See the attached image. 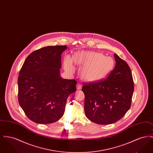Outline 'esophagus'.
Here are the masks:
<instances>
[{
  "label": "esophagus",
  "instance_id": "obj_1",
  "mask_svg": "<svg viewBox=\"0 0 153 153\" xmlns=\"http://www.w3.org/2000/svg\"><path fill=\"white\" fill-rule=\"evenodd\" d=\"M77 90H80L81 89V85L79 83H78L77 84Z\"/></svg>",
  "mask_w": 153,
  "mask_h": 153
}]
</instances>
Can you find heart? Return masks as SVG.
<instances>
[{
	"instance_id": "obj_1",
	"label": "heart",
	"mask_w": 153,
	"mask_h": 153,
	"mask_svg": "<svg viewBox=\"0 0 153 153\" xmlns=\"http://www.w3.org/2000/svg\"><path fill=\"white\" fill-rule=\"evenodd\" d=\"M72 62L82 66L80 70L81 77L89 82H96L105 77L115 65L114 59L105 56L102 53L95 51H80L72 59L66 57L64 68L69 72H73Z\"/></svg>"
}]
</instances>
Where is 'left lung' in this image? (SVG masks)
I'll return each instance as SVG.
<instances>
[{
	"label": "left lung",
	"mask_w": 153,
	"mask_h": 153,
	"mask_svg": "<svg viewBox=\"0 0 153 153\" xmlns=\"http://www.w3.org/2000/svg\"><path fill=\"white\" fill-rule=\"evenodd\" d=\"M116 65L105 80L84 84V111L89 120L99 124L114 123L131 107L134 82L128 64L114 54Z\"/></svg>",
	"instance_id": "8db88e82"
}]
</instances>
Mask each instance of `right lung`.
<instances>
[{"label": "right lung", "instance_id": "obj_1", "mask_svg": "<svg viewBox=\"0 0 153 153\" xmlns=\"http://www.w3.org/2000/svg\"><path fill=\"white\" fill-rule=\"evenodd\" d=\"M66 46H49L25 59L18 80V101L26 116L38 124L56 122L63 116L66 100L77 81L61 77V54Z\"/></svg>", "mask_w": 153, "mask_h": 153}]
</instances>
